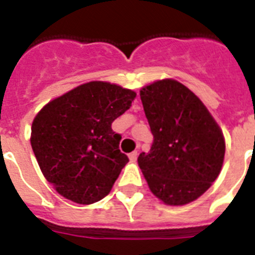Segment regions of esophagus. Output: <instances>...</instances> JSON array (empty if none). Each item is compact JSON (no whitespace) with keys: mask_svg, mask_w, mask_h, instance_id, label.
<instances>
[{"mask_svg":"<svg viewBox=\"0 0 255 255\" xmlns=\"http://www.w3.org/2000/svg\"><path fill=\"white\" fill-rule=\"evenodd\" d=\"M138 158V152L137 151H133V152H130L129 154V159L130 162H135Z\"/></svg>","mask_w":255,"mask_h":255,"instance_id":"esophagus-1","label":"esophagus"}]
</instances>
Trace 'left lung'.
<instances>
[{"label": "left lung", "instance_id": "8db88e82", "mask_svg": "<svg viewBox=\"0 0 255 255\" xmlns=\"http://www.w3.org/2000/svg\"><path fill=\"white\" fill-rule=\"evenodd\" d=\"M154 135L138 164L151 192L168 205L196 200L223 167L225 140L200 99L179 81L166 79L139 92Z\"/></svg>", "mask_w": 255, "mask_h": 255}]
</instances>
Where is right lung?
<instances>
[{
	"label": "right lung",
	"instance_id": "obj_1",
	"mask_svg": "<svg viewBox=\"0 0 255 255\" xmlns=\"http://www.w3.org/2000/svg\"><path fill=\"white\" fill-rule=\"evenodd\" d=\"M137 93L120 85L91 81L52 100L36 115L31 147L47 182L62 196L92 204L111 192L129 162L120 151L121 134L112 122Z\"/></svg>",
	"mask_w": 255,
	"mask_h": 255
}]
</instances>
